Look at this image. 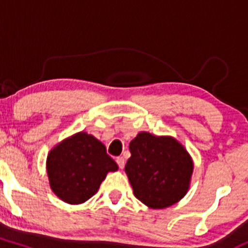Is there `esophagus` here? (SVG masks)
Returning a JSON list of instances; mask_svg holds the SVG:
<instances>
[{
    "label": "esophagus",
    "instance_id": "1",
    "mask_svg": "<svg viewBox=\"0 0 248 248\" xmlns=\"http://www.w3.org/2000/svg\"><path fill=\"white\" fill-rule=\"evenodd\" d=\"M116 163H118V166L120 169L124 167V158L122 157V156H119V157H116Z\"/></svg>",
    "mask_w": 248,
    "mask_h": 248
}]
</instances>
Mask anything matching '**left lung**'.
Returning <instances> with one entry per match:
<instances>
[{"label":"left lung","instance_id":"8db88e82","mask_svg":"<svg viewBox=\"0 0 248 248\" xmlns=\"http://www.w3.org/2000/svg\"><path fill=\"white\" fill-rule=\"evenodd\" d=\"M129 150L124 170L139 201L163 209L186 196L193 164L179 142L142 132L130 142Z\"/></svg>","mask_w":248,"mask_h":248}]
</instances>
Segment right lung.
Masks as SVG:
<instances>
[{"label": "right lung", "mask_w": 248, "mask_h": 248, "mask_svg": "<svg viewBox=\"0 0 248 248\" xmlns=\"http://www.w3.org/2000/svg\"><path fill=\"white\" fill-rule=\"evenodd\" d=\"M52 191L69 204L86 202L118 164L94 136L81 132L51 150L46 161Z\"/></svg>", "instance_id": "obj_1"}]
</instances>
